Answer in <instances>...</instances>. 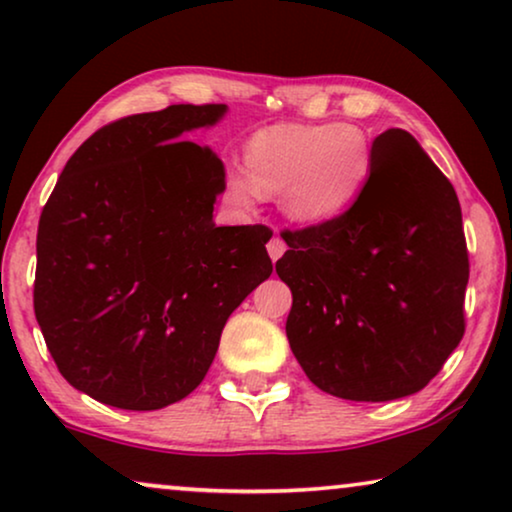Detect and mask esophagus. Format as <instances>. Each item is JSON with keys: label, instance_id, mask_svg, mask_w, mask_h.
Returning a JSON list of instances; mask_svg holds the SVG:
<instances>
[{"label": "esophagus", "instance_id": "34e87169", "mask_svg": "<svg viewBox=\"0 0 512 512\" xmlns=\"http://www.w3.org/2000/svg\"><path fill=\"white\" fill-rule=\"evenodd\" d=\"M284 251H286V242L282 240V237H279V235L272 237V240L268 242V254H270L272 261H277V258H282Z\"/></svg>", "mask_w": 512, "mask_h": 512}]
</instances>
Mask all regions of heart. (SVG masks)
Instances as JSON below:
<instances>
[{"label":"heart","mask_w":512,"mask_h":512,"mask_svg":"<svg viewBox=\"0 0 512 512\" xmlns=\"http://www.w3.org/2000/svg\"><path fill=\"white\" fill-rule=\"evenodd\" d=\"M251 177L228 174L235 202L251 205L258 191L282 193L284 212L303 223H324L356 200L370 172V146L354 125H279L258 132L247 149Z\"/></svg>","instance_id":"1"}]
</instances>
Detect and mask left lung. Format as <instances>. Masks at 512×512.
<instances>
[{
  "mask_svg": "<svg viewBox=\"0 0 512 512\" xmlns=\"http://www.w3.org/2000/svg\"><path fill=\"white\" fill-rule=\"evenodd\" d=\"M282 237L286 338L312 384L380 403L440 373L466 331L468 249L457 193L410 132L375 139L347 212Z\"/></svg>",
  "mask_w": 512,
  "mask_h": 512,
  "instance_id": "1",
  "label": "left lung"
}]
</instances>
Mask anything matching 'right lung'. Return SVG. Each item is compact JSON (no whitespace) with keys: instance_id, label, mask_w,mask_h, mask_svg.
I'll list each match as a JSON object with an SVG mask.
<instances>
[{"instance_id":"add662e5","label":"right lung","mask_w":512,"mask_h":512,"mask_svg":"<svg viewBox=\"0 0 512 512\" xmlns=\"http://www.w3.org/2000/svg\"><path fill=\"white\" fill-rule=\"evenodd\" d=\"M226 104H172L93 132L37 230L34 314L60 375L95 401L160 410L205 380L237 305L270 277L268 226H214L221 158L184 135Z\"/></svg>"}]
</instances>
